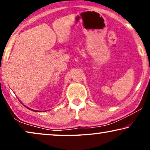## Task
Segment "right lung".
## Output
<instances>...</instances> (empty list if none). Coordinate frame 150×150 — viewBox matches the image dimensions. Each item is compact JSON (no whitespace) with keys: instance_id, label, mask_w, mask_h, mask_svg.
Masks as SVG:
<instances>
[{"instance_id":"add662e5","label":"right lung","mask_w":150,"mask_h":150,"mask_svg":"<svg viewBox=\"0 0 150 150\" xmlns=\"http://www.w3.org/2000/svg\"><path fill=\"white\" fill-rule=\"evenodd\" d=\"M28 108V109L31 110H33V109H31V108ZM33 111H35V112H38V111H39V110H38H38H33Z\"/></svg>"}]
</instances>
